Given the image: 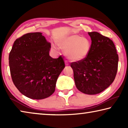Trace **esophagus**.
I'll list each match as a JSON object with an SVG mask.
<instances>
[{"label": "esophagus", "instance_id": "1", "mask_svg": "<svg viewBox=\"0 0 128 128\" xmlns=\"http://www.w3.org/2000/svg\"><path fill=\"white\" fill-rule=\"evenodd\" d=\"M65 62H66V66H68V65H69V62H68V61H67V60H66V61H65Z\"/></svg>", "mask_w": 128, "mask_h": 128}]
</instances>
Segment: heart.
<instances>
[{
  "mask_svg": "<svg viewBox=\"0 0 128 128\" xmlns=\"http://www.w3.org/2000/svg\"><path fill=\"white\" fill-rule=\"evenodd\" d=\"M60 48L65 50L67 58L72 61H80L87 57L90 53L92 42L89 39L73 34L58 40Z\"/></svg>",
  "mask_w": 128,
  "mask_h": 128,
  "instance_id": "obj_1",
  "label": "heart"
}]
</instances>
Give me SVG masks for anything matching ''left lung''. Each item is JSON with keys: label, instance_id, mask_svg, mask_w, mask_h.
Masks as SVG:
<instances>
[{"label": "left lung", "instance_id": "left-lung-1", "mask_svg": "<svg viewBox=\"0 0 128 128\" xmlns=\"http://www.w3.org/2000/svg\"><path fill=\"white\" fill-rule=\"evenodd\" d=\"M92 40L90 53L85 59L70 63L77 89L84 94H99L114 82L118 56L109 38L96 32H88Z\"/></svg>", "mask_w": 128, "mask_h": 128}]
</instances>
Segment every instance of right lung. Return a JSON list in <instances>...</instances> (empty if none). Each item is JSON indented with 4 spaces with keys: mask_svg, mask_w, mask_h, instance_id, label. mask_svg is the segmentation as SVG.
<instances>
[{
    "mask_svg": "<svg viewBox=\"0 0 128 128\" xmlns=\"http://www.w3.org/2000/svg\"><path fill=\"white\" fill-rule=\"evenodd\" d=\"M51 43L40 32L25 34L16 39L9 55L10 73L21 93L33 99L53 94L56 82L65 67L63 58L49 55Z\"/></svg>",
    "mask_w": 128,
    "mask_h": 128,
    "instance_id": "1",
    "label": "right lung"
}]
</instances>
